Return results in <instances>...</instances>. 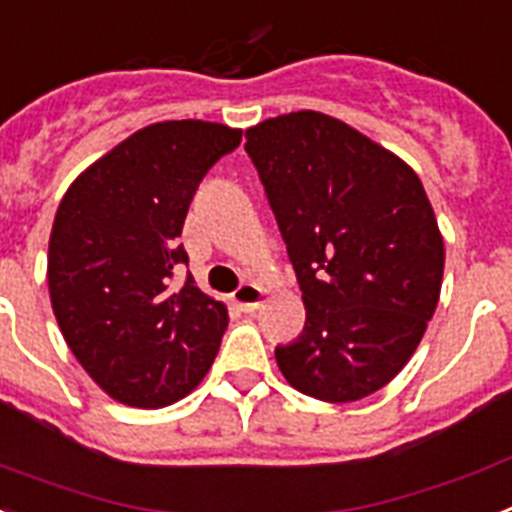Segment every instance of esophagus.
<instances>
[{
	"mask_svg": "<svg viewBox=\"0 0 512 512\" xmlns=\"http://www.w3.org/2000/svg\"><path fill=\"white\" fill-rule=\"evenodd\" d=\"M261 298H264V293H261V287H256L253 282H243V285L232 293V301L238 303L240 311H246V314H251V311H256V308L261 306Z\"/></svg>",
	"mask_w": 512,
	"mask_h": 512,
	"instance_id": "1",
	"label": "esophagus"
}]
</instances>
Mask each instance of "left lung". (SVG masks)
I'll list each match as a JSON object with an SVG mask.
<instances>
[{"instance_id": "1", "label": "left lung", "mask_w": 512, "mask_h": 512, "mask_svg": "<svg viewBox=\"0 0 512 512\" xmlns=\"http://www.w3.org/2000/svg\"><path fill=\"white\" fill-rule=\"evenodd\" d=\"M306 306L274 356L303 395L350 403L382 390L426 332L445 246L416 172L345 122L290 112L246 130Z\"/></svg>"}]
</instances>
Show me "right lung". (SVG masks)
Returning a JSON list of instances; mask_svg holds the SVG:
<instances>
[{
	"instance_id": "add662e5",
	"label": "right lung",
	"mask_w": 512,
	"mask_h": 512,
	"mask_svg": "<svg viewBox=\"0 0 512 512\" xmlns=\"http://www.w3.org/2000/svg\"><path fill=\"white\" fill-rule=\"evenodd\" d=\"M243 130L167 120L138 130L70 185L49 240V295L80 366L114 400L162 408L211 369L227 308L185 274L177 243L206 172Z\"/></svg>"
}]
</instances>
